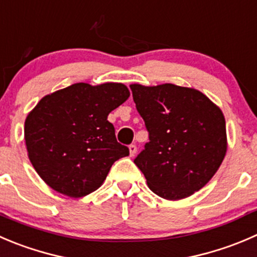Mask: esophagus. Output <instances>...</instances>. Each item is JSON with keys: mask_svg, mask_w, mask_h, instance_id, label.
Returning a JSON list of instances; mask_svg holds the SVG:
<instances>
[{"mask_svg": "<svg viewBox=\"0 0 257 257\" xmlns=\"http://www.w3.org/2000/svg\"><path fill=\"white\" fill-rule=\"evenodd\" d=\"M129 153H131L132 157H133L134 154L137 153V146H136V144H131V146H129Z\"/></svg>", "mask_w": 257, "mask_h": 257, "instance_id": "esophagus-1", "label": "esophagus"}]
</instances>
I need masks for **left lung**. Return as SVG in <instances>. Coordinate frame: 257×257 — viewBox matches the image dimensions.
<instances>
[{
	"label": "left lung",
	"instance_id": "8db88e82",
	"mask_svg": "<svg viewBox=\"0 0 257 257\" xmlns=\"http://www.w3.org/2000/svg\"><path fill=\"white\" fill-rule=\"evenodd\" d=\"M131 89L149 133V142L134 163L159 197H189L208 183L226 156L222 111L192 88L132 84Z\"/></svg>",
	"mask_w": 257,
	"mask_h": 257
}]
</instances>
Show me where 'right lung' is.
Returning a JSON list of instances; mask_svg holds the SVG:
<instances>
[{
	"mask_svg": "<svg viewBox=\"0 0 257 257\" xmlns=\"http://www.w3.org/2000/svg\"><path fill=\"white\" fill-rule=\"evenodd\" d=\"M129 95L120 83H78L37 103L25 120V142L30 162L47 186L84 197L103 184L114 162L129 156L108 120Z\"/></svg>",
	"mask_w": 257,
	"mask_h": 257,
	"instance_id": "right-lung-1",
	"label": "right lung"
}]
</instances>
